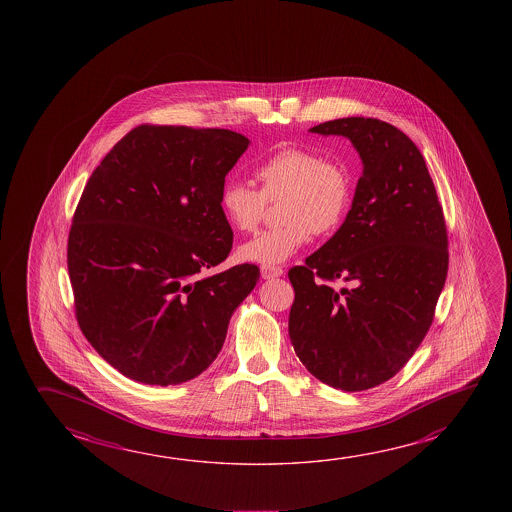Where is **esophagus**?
<instances>
[{
	"mask_svg": "<svg viewBox=\"0 0 512 512\" xmlns=\"http://www.w3.org/2000/svg\"><path fill=\"white\" fill-rule=\"evenodd\" d=\"M284 269L282 268H262L260 269V277L264 280H273V278L282 277Z\"/></svg>",
	"mask_w": 512,
	"mask_h": 512,
	"instance_id": "34e87169",
	"label": "esophagus"
}]
</instances>
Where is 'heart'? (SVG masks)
I'll use <instances>...</instances> for the list:
<instances>
[{
    "label": "heart",
    "mask_w": 512,
    "mask_h": 512,
    "mask_svg": "<svg viewBox=\"0 0 512 512\" xmlns=\"http://www.w3.org/2000/svg\"><path fill=\"white\" fill-rule=\"evenodd\" d=\"M260 191L241 180H228L219 194V207L228 225L253 232L269 202L280 200L284 225L260 232L241 244L237 259L275 268L309 243L312 232L328 235L341 227L352 203V180L334 160L316 151L287 146L271 153L255 168Z\"/></svg>",
    "instance_id": "obj_1"
}]
</instances>
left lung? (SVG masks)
Wrapping results in <instances>:
<instances>
[{
	"label": "left lung",
	"mask_w": 512,
	"mask_h": 512,
	"mask_svg": "<svg viewBox=\"0 0 512 512\" xmlns=\"http://www.w3.org/2000/svg\"><path fill=\"white\" fill-rule=\"evenodd\" d=\"M309 132L350 139L362 175L343 225L289 269V337L323 384L366 391L394 377L432 325L448 273L443 209L421 151L396 126L343 118Z\"/></svg>",
	"instance_id": "8db88e82"
}]
</instances>
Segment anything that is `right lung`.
I'll list each match as a JSON object with an SVG mask.
<instances>
[{
    "instance_id": "add662e5",
    "label": "right lung",
    "mask_w": 512,
    "mask_h": 512,
    "mask_svg": "<svg viewBox=\"0 0 512 512\" xmlns=\"http://www.w3.org/2000/svg\"><path fill=\"white\" fill-rule=\"evenodd\" d=\"M250 146L221 128L141 125L94 169L69 232L78 325L121 375L176 386L209 368L259 268L227 259L225 176Z\"/></svg>"
}]
</instances>
